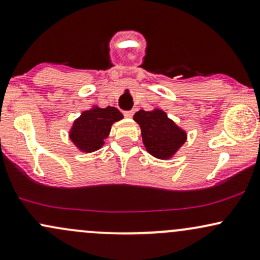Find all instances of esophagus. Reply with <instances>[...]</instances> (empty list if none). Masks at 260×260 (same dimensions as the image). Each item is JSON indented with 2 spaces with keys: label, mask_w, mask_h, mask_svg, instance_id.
Returning <instances> with one entry per match:
<instances>
[{
  "label": "esophagus",
  "mask_w": 260,
  "mask_h": 260,
  "mask_svg": "<svg viewBox=\"0 0 260 260\" xmlns=\"http://www.w3.org/2000/svg\"><path fill=\"white\" fill-rule=\"evenodd\" d=\"M133 111H124L123 112V115H124V117H127V118H132L133 117Z\"/></svg>",
  "instance_id": "esophagus-1"
}]
</instances>
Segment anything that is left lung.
Wrapping results in <instances>:
<instances>
[{
    "label": "left lung",
    "mask_w": 260,
    "mask_h": 260,
    "mask_svg": "<svg viewBox=\"0 0 260 260\" xmlns=\"http://www.w3.org/2000/svg\"><path fill=\"white\" fill-rule=\"evenodd\" d=\"M133 120L140 126L147 151L157 159H170L184 144L187 134L160 109L139 110Z\"/></svg>",
    "instance_id": "obj_1"
}]
</instances>
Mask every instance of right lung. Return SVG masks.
Masks as SVG:
<instances>
[{
	"instance_id": "1",
	"label": "right lung",
	"mask_w": 260,
	"mask_h": 260,
	"mask_svg": "<svg viewBox=\"0 0 260 260\" xmlns=\"http://www.w3.org/2000/svg\"><path fill=\"white\" fill-rule=\"evenodd\" d=\"M123 118V115L116 107L107 106L101 109L92 106L83 111L73 122L70 131V139L83 153H92L104 145L109 137L111 126Z\"/></svg>"
}]
</instances>
